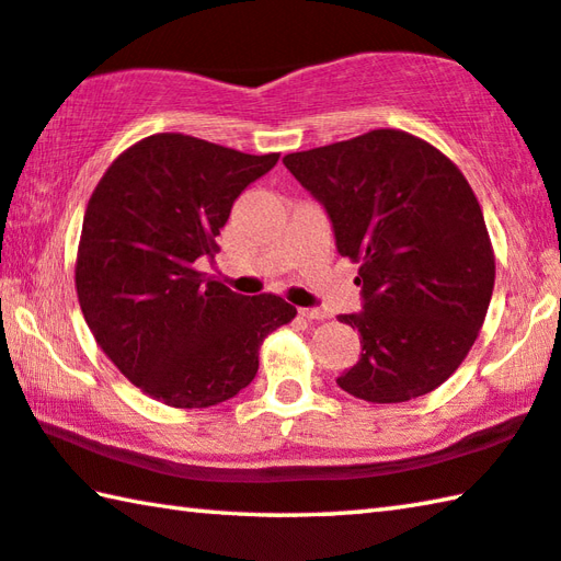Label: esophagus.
Instances as JSON below:
<instances>
[{
	"label": "esophagus",
	"mask_w": 561,
	"mask_h": 561,
	"mask_svg": "<svg viewBox=\"0 0 561 561\" xmlns=\"http://www.w3.org/2000/svg\"><path fill=\"white\" fill-rule=\"evenodd\" d=\"M299 313L309 321H323L325 316H329V311H325V309H301Z\"/></svg>",
	"instance_id": "1"
}]
</instances>
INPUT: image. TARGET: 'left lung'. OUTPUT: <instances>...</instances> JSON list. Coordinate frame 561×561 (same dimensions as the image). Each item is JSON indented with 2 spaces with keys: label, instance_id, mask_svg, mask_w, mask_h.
Returning <instances> with one entry per match:
<instances>
[{
  "label": "left lung",
  "instance_id": "8db88e82",
  "mask_svg": "<svg viewBox=\"0 0 561 561\" xmlns=\"http://www.w3.org/2000/svg\"><path fill=\"white\" fill-rule=\"evenodd\" d=\"M329 213L335 248L360 262V360L339 380L365 402L432 392L471 351L495 284L483 210L461 171L430 141L400 129L282 159Z\"/></svg>",
  "mask_w": 561,
  "mask_h": 561
}]
</instances>
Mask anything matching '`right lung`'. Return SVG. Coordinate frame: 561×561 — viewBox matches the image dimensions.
Wrapping results in <instances>:
<instances>
[{"mask_svg":"<svg viewBox=\"0 0 561 561\" xmlns=\"http://www.w3.org/2000/svg\"><path fill=\"white\" fill-rule=\"evenodd\" d=\"M277 159L164 131L122 151L88 201L80 309L119 373L159 402L201 410L236 397L257 375L262 341L297 316L282 297H242L196 270Z\"/></svg>","mask_w":561,"mask_h":561,"instance_id":"add662e5","label":"right lung"}]
</instances>
